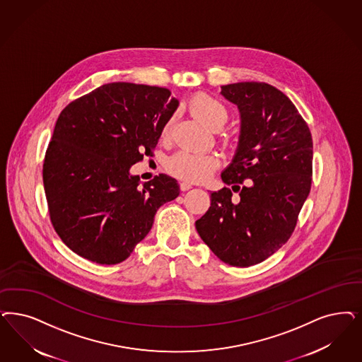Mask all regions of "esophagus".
Here are the masks:
<instances>
[{
    "mask_svg": "<svg viewBox=\"0 0 362 362\" xmlns=\"http://www.w3.org/2000/svg\"><path fill=\"white\" fill-rule=\"evenodd\" d=\"M189 188H192L191 183H188V182H182V183H180V189H182V191H187Z\"/></svg>",
    "mask_w": 362,
    "mask_h": 362,
    "instance_id": "1",
    "label": "esophagus"
}]
</instances>
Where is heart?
<instances>
[{
  "instance_id": "1",
  "label": "heart",
  "mask_w": 362,
  "mask_h": 362,
  "mask_svg": "<svg viewBox=\"0 0 362 362\" xmlns=\"http://www.w3.org/2000/svg\"><path fill=\"white\" fill-rule=\"evenodd\" d=\"M189 110L200 122L209 127L225 124L227 120V110L219 100L206 93H199L189 101ZM170 123H167L163 135L168 132ZM221 160L214 153H198L191 151H179L167 162V170L170 174L188 182H202L218 168Z\"/></svg>"
}]
</instances>
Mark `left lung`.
<instances>
[{
    "mask_svg": "<svg viewBox=\"0 0 362 362\" xmlns=\"http://www.w3.org/2000/svg\"><path fill=\"white\" fill-rule=\"evenodd\" d=\"M221 93L240 115L238 147L211 206L195 222L202 240L223 262L249 267L293 234L312 186L313 139L298 110L279 89L245 81ZM240 192L235 200L232 191Z\"/></svg>",
    "mask_w": 362,
    "mask_h": 362,
    "instance_id": "obj_1",
    "label": "left lung"
}]
</instances>
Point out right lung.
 Wrapping results in <instances>:
<instances>
[{"mask_svg":"<svg viewBox=\"0 0 362 362\" xmlns=\"http://www.w3.org/2000/svg\"><path fill=\"white\" fill-rule=\"evenodd\" d=\"M167 88L110 83L60 113L42 179L50 221L64 243L90 262L125 261L150 233L155 214L177 198L176 179L140 186L131 175L151 155L179 101Z\"/></svg>","mask_w":362,"mask_h":362,"instance_id":"1","label":"right lung"}]
</instances>
